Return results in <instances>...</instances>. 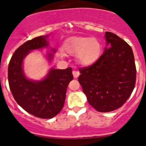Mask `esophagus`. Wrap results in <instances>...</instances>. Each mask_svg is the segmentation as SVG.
<instances>
[{
  "mask_svg": "<svg viewBox=\"0 0 146 146\" xmlns=\"http://www.w3.org/2000/svg\"><path fill=\"white\" fill-rule=\"evenodd\" d=\"M73 75L75 78H78V76L80 75V72L78 71H73Z\"/></svg>",
  "mask_w": 146,
  "mask_h": 146,
  "instance_id": "34e87169",
  "label": "esophagus"
}]
</instances>
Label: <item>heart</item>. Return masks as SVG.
<instances>
[{"label":"heart","instance_id":"obj_1","mask_svg":"<svg viewBox=\"0 0 146 146\" xmlns=\"http://www.w3.org/2000/svg\"><path fill=\"white\" fill-rule=\"evenodd\" d=\"M64 50L71 55H77L80 64L88 66L98 59L101 45L96 38L86 37H72L64 42ZM60 56H63L60 53Z\"/></svg>","mask_w":146,"mask_h":146}]
</instances>
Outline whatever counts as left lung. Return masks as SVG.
Here are the masks:
<instances>
[{
    "mask_svg": "<svg viewBox=\"0 0 146 146\" xmlns=\"http://www.w3.org/2000/svg\"><path fill=\"white\" fill-rule=\"evenodd\" d=\"M109 48L89 66L80 69L78 81L89 104L101 113L120 108L136 83V66L131 46L115 33L106 31Z\"/></svg>",
    "mask_w": 146,
    "mask_h": 146,
    "instance_id": "obj_1",
    "label": "left lung"
}]
</instances>
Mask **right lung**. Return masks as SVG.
<instances>
[{
	"label": "right lung",
	"instance_id": "right-lung-1",
	"mask_svg": "<svg viewBox=\"0 0 146 146\" xmlns=\"http://www.w3.org/2000/svg\"><path fill=\"white\" fill-rule=\"evenodd\" d=\"M46 37L25 42L15 51L8 66V82L14 100L27 113L42 119L52 118L61 111L68 85L73 79L71 67L51 69L42 81L33 82L25 78L22 67L23 59L31 50L47 46ZM51 57L49 53L50 60Z\"/></svg>",
	"mask_w": 146,
	"mask_h": 146
}]
</instances>
